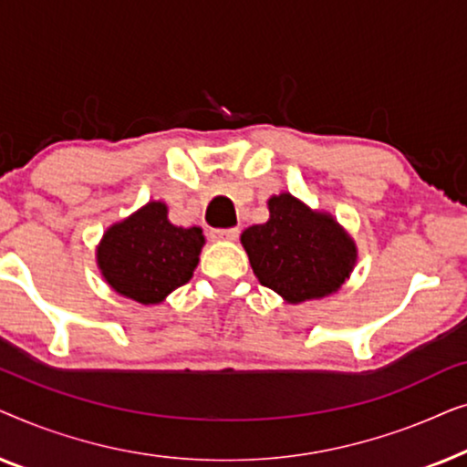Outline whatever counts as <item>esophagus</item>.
<instances>
[{"label": "esophagus", "mask_w": 467, "mask_h": 467, "mask_svg": "<svg viewBox=\"0 0 467 467\" xmlns=\"http://www.w3.org/2000/svg\"><path fill=\"white\" fill-rule=\"evenodd\" d=\"M210 235H213V240L219 242H234L238 238V229H213Z\"/></svg>", "instance_id": "esophagus-1"}]
</instances>
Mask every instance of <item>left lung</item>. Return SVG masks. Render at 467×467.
<instances>
[{
	"label": "left lung",
	"instance_id": "obj_1",
	"mask_svg": "<svg viewBox=\"0 0 467 467\" xmlns=\"http://www.w3.org/2000/svg\"><path fill=\"white\" fill-rule=\"evenodd\" d=\"M270 219L242 232L240 242L254 276L286 304L337 293L357 264V244L336 216L315 210L296 195L267 200Z\"/></svg>",
	"mask_w": 467,
	"mask_h": 467
}]
</instances>
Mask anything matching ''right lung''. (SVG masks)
Here are the masks:
<instances>
[{"label": "right lung", "instance_id": "add662e5", "mask_svg": "<svg viewBox=\"0 0 467 467\" xmlns=\"http://www.w3.org/2000/svg\"><path fill=\"white\" fill-rule=\"evenodd\" d=\"M203 244L202 227L174 225L168 219V203L150 200L106 229L95 261L114 293L157 306L189 283Z\"/></svg>", "mask_w": 467, "mask_h": 467}]
</instances>
